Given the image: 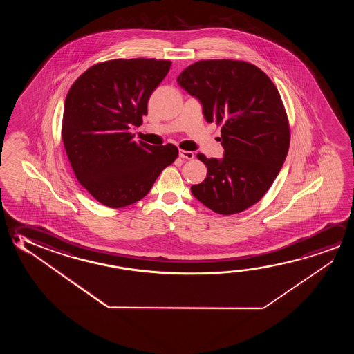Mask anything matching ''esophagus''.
Wrapping results in <instances>:
<instances>
[{
	"label": "esophagus",
	"instance_id": "1",
	"mask_svg": "<svg viewBox=\"0 0 354 354\" xmlns=\"http://www.w3.org/2000/svg\"><path fill=\"white\" fill-rule=\"evenodd\" d=\"M179 157L184 158V159H192L195 156H194V153H192V151H181V149H180Z\"/></svg>",
	"mask_w": 354,
	"mask_h": 354
}]
</instances>
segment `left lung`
Listing matches in <instances>:
<instances>
[{
  "mask_svg": "<svg viewBox=\"0 0 354 354\" xmlns=\"http://www.w3.org/2000/svg\"><path fill=\"white\" fill-rule=\"evenodd\" d=\"M178 84L203 106L205 120L221 124L223 158H197L207 176L192 195L216 214L242 212L258 203L278 176L289 151L288 117L278 90L255 65L200 60Z\"/></svg>",
  "mask_w": 354,
  "mask_h": 354,
  "instance_id": "1",
  "label": "left lung"
}]
</instances>
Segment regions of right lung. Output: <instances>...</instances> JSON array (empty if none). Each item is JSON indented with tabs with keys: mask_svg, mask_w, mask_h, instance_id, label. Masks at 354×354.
I'll return each instance as SVG.
<instances>
[{
	"mask_svg": "<svg viewBox=\"0 0 354 354\" xmlns=\"http://www.w3.org/2000/svg\"><path fill=\"white\" fill-rule=\"evenodd\" d=\"M171 63L115 59L93 65L70 87L62 137L76 179L112 209L140 201L178 157L173 145L134 142L151 93Z\"/></svg>",
	"mask_w": 354,
	"mask_h": 354,
	"instance_id": "obj_1",
	"label": "right lung"
}]
</instances>
